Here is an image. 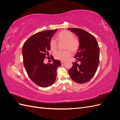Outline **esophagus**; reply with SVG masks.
Returning a JSON list of instances; mask_svg holds the SVG:
<instances>
[{
	"label": "esophagus",
	"mask_w": 120,
	"mask_h": 120,
	"mask_svg": "<svg viewBox=\"0 0 120 120\" xmlns=\"http://www.w3.org/2000/svg\"><path fill=\"white\" fill-rule=\"evenodd\" d=\"M64 60H61V64H64Z\"/></svg>",
	"instance_id": "34e87169"
}]
</instances>
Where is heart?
Instances as JSON below:
<instances>
[{
	"label": "heart",
	"mask_w": 120,
	"mask_h": 120,
	"mask_svg": "<svg viewBox=\"0 0 120 120\" xmlns=\"http://www.w3.org/2000/svg\"><path fill=\"white\" fill-rule=\"evenodd\" d=\"M56 39L60 41H63L66 42L64 45V49L67 50L64 51H58L54 53V56L56 59L64 60L67 58L71 56V52H75L79 49L80 43L79 40L71 32L67 30H64L60 32L57 34ZM50 50L52 52H55L57 49V41L56 39L52 38L49 42Z\"/></svg>",
	"instance_id": "obj_1"
}]
</instances>
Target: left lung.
<instances>
[{
  "label": "left lung",
  "mask_w": 120,
  "mask_h": 120,
  "mask_svg": "<svg viewBox=\"0 0 120 120\" xmlns=\"http://www.w3.org/2000/svg\"><path fill=\"white\" fill-rule=\"evenodd\" d=\"M68 30L79 38L80 45L74 57L76 63L68 70L71 78L74 82L83 83L90 81L96 74L99 64L100 48L94 36L80 28ZM79 61L80 63H77Z\"/></svg>",
  "instance_id": "obj_1"
}]
</instances>
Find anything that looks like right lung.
I'll list each match as a JSON object with an SVG mask.
<instances>
[{
  "label": "right lung",
  "instance_id": "right-lung-1",
  "mask_svg": "<svg viewBox=\"0 0 120 120\" xmlns=\"http://www.w3.org/2000/svg\"><path fill=\"white\" fill-rule=\"evenodd\" d=\"M57 29L47 30L32 35L22 47L23 65L31 80L42 88L52 85L56 78V68L61 66L60 61L54 59L52 63L45 64L46 56L50 50L49 42Z\"/></svg>",
  "mask_w": 120,
  "mask_h": 120
}]
</instances>
